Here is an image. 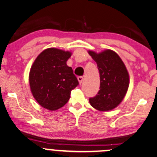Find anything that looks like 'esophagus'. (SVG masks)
I'll list each match as a JSON object with an SVG mask.
<instances>
[{"label":"esophagus","mask_w":157,"mask_h":157,"mask_svg":"<svg viewBox=\"0 0 157 157\" xmlns=\"http://www.w3.org/2000/svg\"><path fill=\"white\" fill-rule=\"evenodd\" d=\"M77 80H78V81H79V82L80 83H82V80H83V77L82 76H78L77 77Z\"/></svg>","instance_id":"34e87169"}]
</instances>
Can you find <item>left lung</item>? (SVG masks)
<instances>
[{"mask_svg": "<svg viewBox=\"0 0 157 157\" xmlns=\"http://www.w3.org/2000/svg\"><path fill=\"white\" fill-rule=\"evenodd\" d=\"M96 62L100 75V90L89 98L93 108L106 112L120 104L129 86V75L124 63L114 51L106 50L100 53L89 51Z\"/></svg>", "mask_w": 157, "mask_h": 157, "instance_id": "obj_1", "label": "left lung"}]
</instances>
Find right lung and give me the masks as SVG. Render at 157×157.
I'll list each match as a JSON object with an SVG mask.
<instances>
[{
	"label": "right lung",
	"mask_w": 157,
	"mask_h": 157,
	"mask_svg": "<svg viewBox=\"0 0 157 157\" xmlns=\"http://www.w3.org/2000/svg\"><path fill=\"white\" fill-rule=\"evenodd\" d=\"M69 51L48 48L37 57L29 72V85L37 103L48 110L68 102L71 91L79 85L72 67L67 65Z\"/></svg>",
	"instance_id": "obj_1"
}]
</instances>
